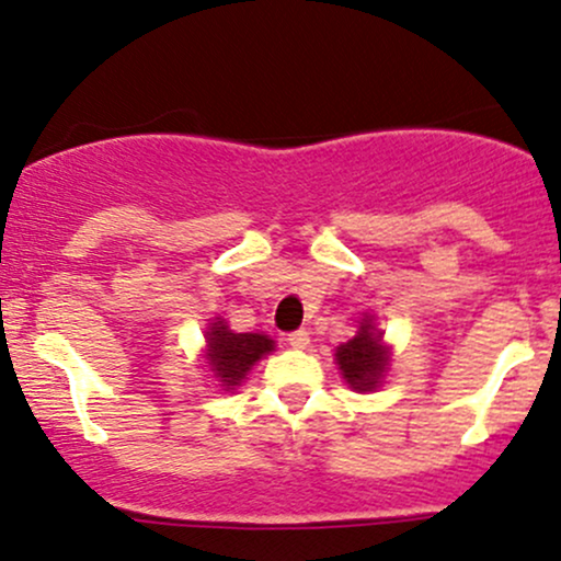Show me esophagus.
Segmentation results:
<instances>
[{
	"label": "esophagus",
	"instance_id": "34e87169",
	"mask_svg": "<svg viewBox=\"0 0 561 561\" xmlns=\"http://www.w3.org/2000/svg\"><path fill=\"white\" fill-rule=\"evenodd\" d=\"M286 342L294 347V351H305V347L310 345V334H307L305 329L291 331V334H286Z\"/></svg>",
	"mask_w": 561,
	"mask_h": 561
}]
</instances>
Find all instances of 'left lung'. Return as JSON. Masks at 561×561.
Returning <instances> with one entry per match:
<instances>
[{
  "mask_svg": "<svg viewBox=\"0 0 561 561\" xmlns=\"http://www.w3.org/2000/svg\"><path fill=\"white\" fill-rule=\"evenodd\" d=\"M379 331L371 327L366 318L360 323L358 334L342 347H336V364H340L342 377L351 382L355 390H371L377 388L379 377H382L385 366H388V351L379 342Z\"/></svg>",
  "mask_w": 561,
  "mask_h": 561,
  "instance_id": "obj_1",
  "label": "left lung"
}]
</instances>
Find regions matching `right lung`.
Here are the masks:
<instances>
[{
    "label": "right lung",
    "instance_id": "obj_1",
    "mask_svg": "<svg viewBox=\"0 0 561 561\" xmlns=\"http://www.w3.org/2000/svg\"><path fill=\"white\" fill-rule=\"evenodd\" d=\"M208 347L210 369L230 388L240 385L251 366L273 351V340L264 334H234L225 327V321H216L208 329Z\"/></svg>",
    "mask_w": 561,
    "mask_h": 561
}]
</instances>
